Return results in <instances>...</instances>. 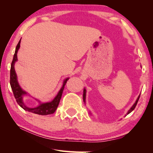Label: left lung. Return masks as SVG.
Returning a JSON list of instances; mask_svg holds the SVG:
<instances>
[{
	"mask_svg": "<svg viewBox=\"0 0 153 153\" xmlns=\"http://www.w3.org/2000/svg\"><path fill=\"white\" fill-rule=\"evenodd\" d=\"M140 95H139V96H138V97H137V98L136 102H135V103L134 104L133 106H132L131 107V108H130V109L129 110V111H128V112H127V114H129L130 112H131L132 111H134V108H136V106L137 102H138L139 98H140ZM82 97H83V101H84V102H85V97H86V89H85V88H84V90H83V96H82Z\"/></svg>",
	"mask_w": 153,
	"mask_h": 153,
	"instance_id": "left-lung-1",
	"label": "left lung"
}]
</instances>
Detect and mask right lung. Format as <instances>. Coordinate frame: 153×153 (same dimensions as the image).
<instances>
[{"label":"right lung","mask_w":153,"mask_h":153,"mask_svg":"<svg viewBox=\"0 0 153 153\" xmlns=\"http://www.w3.org/2000/svg\"><path fill=\"white\" fill-rule=\"evenodd\" d=\"M20 42H21V39L19 40L18 44H17L16 46V51H15V54L13 56V59L11 65V71H10V85H11L15 98L16 99L17 104H18L22 108L25 110V111L40 115H47L53 114L54 113L55 111H56L57 108L58 106L60 99H61L62 96V93H63L64 86L65 85H66L68 80L69 79V78H67L64 80L63 82V85H62V88L60 89L58 94H57V96L55 97V98L52 100L51 102H47V103H40L39 106L35 108L27 107L26 105L24 104L23 102V96L24 95H26L27 93L25 91H24V90L21 88V87L19 86L18 81H17V74L16 73V71H15L14 68L15 63H16L17 60V53L20 47Z\"/></svg>","instance_id":"right-lung-1"}]
</instances>
